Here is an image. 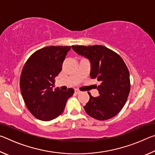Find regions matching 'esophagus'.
Wrapping results in <instances>:
<instances>
[{
    "instance_id": "esophagus-1",
    "label": "esophagus",
    "mask_w": 155,
    "mask_h": 155,
    "mask_svg": "<svg viewBox=\"0 0 155 155\" xmlns=\"http://www.w3.org/2000/svg\"><path fill=\"white\" fill-rule=\"evenodd\" d=\"M80 92H81V91H80L79 90H74V93H75L76 94H80Z\"/></svg>"
}]
</instances>
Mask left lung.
I'll use <instances>...</instances> for the list:
<instances>
[{
	"mask_svg": "<svg viewBox=\"0 0 155 155\" xmlns=\"http://www.w3.org/2000/svg\"><path fill=\"white\" fill-rule=\"evenodd\" d=\"M80 55L87 57L91 63L90 77L101 81L97 90L98 97L90 92V100L83 107L93 118L106 120L121 111L130 92L129 71L118 54L101 45L72 46Z\"/></svg>",
	"mask_w": 155,
	"mask_h": 155,
	"instance_id": "1",
	"label": "left lung"
}]
</instances>
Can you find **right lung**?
<instances>
[{"mask_svg": "<svg viewBox=\"0 0 155 155\" xmlns=\"http://www.w3.org/2000/svg\"><path fill=\"white\" fill-rule=\"evenodd\" d=\"M71 46H50L35 51L24 65L20 75L21 94L28 111L37 119L50 121L64 111L72 88L52 90L54 78L61 71L62 64Z\"/></svg>", "mask_w": 155, "mask_h": 155, "instance_id": "obj_1", "label": "right lung"}]
</instances>
